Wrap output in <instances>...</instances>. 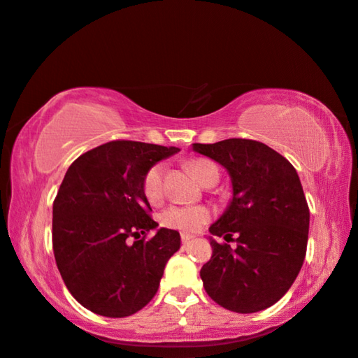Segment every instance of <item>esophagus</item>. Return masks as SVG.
I'll use <instances>...</instances> for the list:
<instances>
[{"label":"esophagus","instance_id":"esophagus-1","mask_svg":"<svg viewBox=\"0 0 358 358\" xmlns=\"http://www.w3.org/2000/svg\"><path fill=\"white\" fill-rule=\"evenodd\" d=\"M191 240H194V235L181 234V241H183V243H188V241H191Z\"/></svg>","mask_w":358,"mask_h":358}]
</instances>
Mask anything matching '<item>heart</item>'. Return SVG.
Segmentation results:
<instances>
[{
    "label": "heart",
    "mask_w": 358,
    "mask_h": 358,
    "mask_svg": "<svg viewBox=\"0 0 358 358\" xmlns=\"http://www.w3.org/2000/svg\"><path fill=\"white\" fill-rule=\"evenodd\" d=\"M191 175L201 185L210 177H219L215 164L206 159H193L186 164ZM164 164H155L145 172L143 178V193L149 203H157L164 194ZM210 219V210L206 206H170L160 214V222L165 227L185 231L199 230Z\"/></svg>",
    "instance_id": "obj_1"
}]
</instances>
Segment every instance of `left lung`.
Masks as SVG:
<instances>
[{"label":"left lung","mask_w":358,"mask_h":358,"mask_svg":"<svg viewBox=\"0 0 358 358\" xmlns=\"http://www.w3.org/2000/svg\"><path fill=\"white\" fill-rule=\"evenodd\" d=\"M193 150L222 165L234 189L229 208L209 231L235 240L236 248L209 236L213 256L201 268L204 289L215 303L236 313L269 308L294 284L306 255L310 209L296 170L253 139L196 143Z\"/></svg>","instance_id":"left-lung-1"}]
</instances>
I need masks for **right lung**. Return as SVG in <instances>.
Segmentation results:
<instances>
[{
	"instance_id": "obj_1",
	"label": "right lung",
	"mask_w": 358,
	"mask_h": 358,
	"mask_svg": "<svg viewBox=\"0 0 358 358\" xmlns=\"http://www.w3.org/2000/svg\"><path fill=\"white\" fill-rule=\"evenodd\" d=\"M178 150L112 141L68 169L53 201V253L68 290L84 308L124 318L157 294L165 264L180 250V234L159 229L145 240L159 224L149 215L143 178Z\"/></svg>"
}]
</instances>
